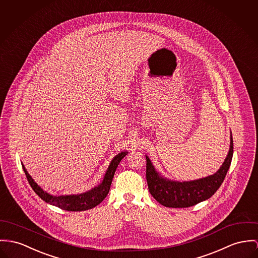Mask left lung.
<instances>
[{"label": "left lung", "mask_w": 258, "mask_h": 258, "mask_svg": "<svg viewBox=\"0 0 258 258\" xmlns=\"http://www.w3.org/2000/svg\"><path fill=\"white\" fill-rule=\"evenodd\" d=\"M234 152L231 134L230 149L218 171L209 177L190 181H176L162 177L146 156V179L151 196L160 204L172 208H185L210 199L221 186L230 168Z\"/></svg>", "instance_id": "obj_1"}]
</instances>
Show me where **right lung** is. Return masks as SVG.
<instances>
[{
    "instance_id": "right-lung-1",
    "label": "right lung",
    "mask_w": 258,
    "mask_h": 258,
    "mask_svg": "<svg viewBox=\"0 0 258 258\" xmlns=\"http://www.w3.org/2000/svg\"><path fill=\"white\" fill-rule=\"evenodd\" d=\"M126 154H127L126 151H122L118 155H116L111 161L105 173L104 178L99 185L92 188L89 191H86L80 195L59 196V197L51 196L48 192L44 191L33 180V178H31L30 175L27 173L23 165H22V168L30 186L32 187V189L35 191V194L39 197L40 199H43L45 202L52 204L54 206H57L60 209L67 210V211H85L97 206L107 197L111 187V183L114 178L115 172L117 170V167L119 162L121 161V159L123 158Z\"/></svg>"
}]
</instances>
